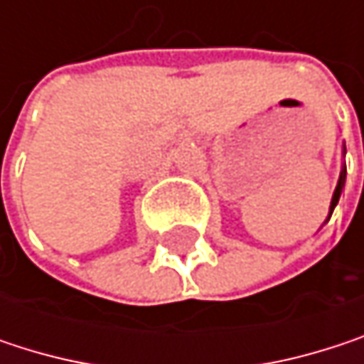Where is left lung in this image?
I'll return each mask as SVG.
<instances>
[{"mask_svg":"<svg viewBox=\"0 0 364 364\" xmlns=\"http://www.w3.org/2000/svg\"><path fill=\"white\" fill-rule=\"evenodd\" d=\"M343 151H346V149H343ZM343 185H346V164L341 166L339 181H337V187H335V191H333V198H331V206H328L327 221L331 219V215H333V210H335V206H337V202H339V196H341V189H343ZM327 221H325V223H327Z\"/></svg>","mask_w":364,"mask_h":364,"instance_id":"1","label":"left lung"}]
</instances>
